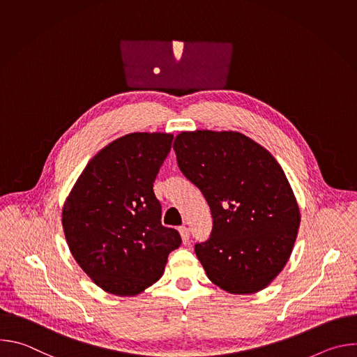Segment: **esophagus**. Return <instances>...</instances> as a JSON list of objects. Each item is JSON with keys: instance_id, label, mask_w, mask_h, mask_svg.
Listing matches in <instances>:
<instances>
[{"instance_id": "34e87169", "label": "esophagus", "mask_w": 357, "mask_h": 357, "mask_svg": "<svg viewBox=\"0 0 357 357\" xmlns=\"http://www.w3.org/2000/svg\"><path fill=\"white\" fill-rule=\"evenodd\" d=\"M179 233H181V236H182V241H183V244H186V243L189 241V236H190L189 229H188L186 226H182V227H179Z\"/></svg>"}]
</instances>
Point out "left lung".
<instances>
[{
    "instance_id": "left-lung-1",
    "label": "left lung",
    "mask_w": 357,
    "mask_h": 357,
    "mask_svg": "<svg viewBox=\"0 0 357 357\" xmlns=\"http://www.w3.org/2000/svg\"><path fill=\"white\" fill-rule=\"evenodd\" d=\"M174 149L213 218L211 237L195 244L208 278L230 294L264 289L287 264L301 222L282 168L236 131H185Z\"/></svg>"
}]
</instances>
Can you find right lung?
Masks as SVG:
<instances>
[{
    "instance_id": "1",
    "label": "right lung",
    "mask_w": 357,
    "mask_h": 357,
    "mask_svg": "<svg viewBox=\"0 0 357 357\" xmlns=\"http://www.w3.org/2000/svg\"><path fill=\"white\" fill-rule=\"evenodd\" d=\"M174 135L132 132L89 161L62 212L65 237L82 270L105 291L130 296L157 282L182 243L161 223L152 186Z\"/></svg>"
}]
</instances>
